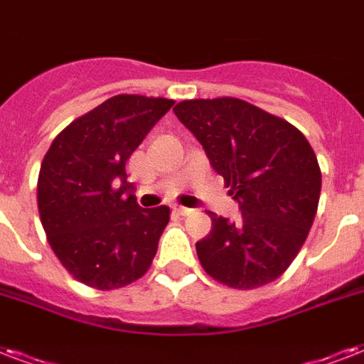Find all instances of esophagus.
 <instances>
[{"mask_svg": "<svg viewBox=\"0 0 364 364\" xmlns=\"http://www.w3.org/2000/svg\"><path fill=\"white\" fill-rule=\"evenodd\" d=\"M173 210H174V213H176V214H180V216H188V214H190V213H193L191 208L182 207V205H174Z\"/></svg>", "mask_w": 364, "mask_h": 364, "instance_id": "esophagus-1", "label": "esophagus"}]
</instances>
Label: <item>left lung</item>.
I'll return each mask as SVG.
<instances>
[{"label": "left lung", "instance_id": "obj_1", "mask_svg": "<svg viewBox=\"0 0 364 364\" xmlns=\"http://www.w3.org/2000/svg\"><path fill=\"white\" fill-rule=\"evenodd\" d=\"M174 114L224 176L241 216L208 213L213 230L197 241L203 269L232 289H258L281 277L314 224L321 168L302 132L239 98H197Z\"/></svg>", "mask_w": 364, "mask_h": 364}]
</instances>
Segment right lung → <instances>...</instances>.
<instances>
[{"mask_svg": "<svg viewBox=\"0 0 364 364\" xmlns=\"http://www.w3.org/2000/svg\"><path fill=\"white\" fill-rule=\"evenodd\" d=\"M173 104L112 97L72 121L45 154L39 218L56 258L87 287L119 289L150 269L171 210L138 207L125 165Z\"/></svg>", "mask_w": 364, "mask_h": 364, "instance_id": "right-lung-1", "label": "right lung"}]
</instances>
